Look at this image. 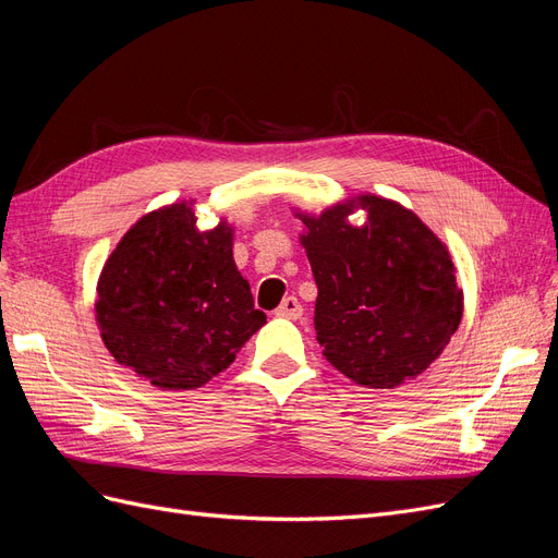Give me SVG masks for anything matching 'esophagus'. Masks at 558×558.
<instances>
[{
  "label": "esophagus",
  "mask_w": 558,
  "mask_h": 558,
  "mask_svg": "<svg viewBox=\"0 0 558 558\" xmlns=\"http://www.w3.org/2000/svg\"><path fill=\"white\" fill-rule=\"evenodd\" d=\"M277 316H283V318H300V316H302L300 300L293 298V295L286 298V300L281 302V305L277 307Z\"/></svg>",
  "instance_id": "34e87169"
}]
</instances>
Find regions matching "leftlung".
Here are the masks:
<instances>
[{
	"mask_svg": "<svg viewBox=\"0 0 558 558\" xmlns=\"http://www.w3.org/2000/svg\"><path fill=\"white\" fill-rule=\"evenodd\" d=\"M359 204L365 227L345 216ZM316 281L314 328L326 361L351 381L396 388L440 356L463 316L447 246L398 202L361 195L302 216Z\"/></svg>",
	"mask_w": 558,
	"mask_h": 558,
	"instance_id": "1",
	"label": "left lung"
}]
</instances>
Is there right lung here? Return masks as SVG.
Masks as SVG:
<instances>
[{
	"label": "right lung",
	"mask_w": 558,
	"mask_h": 558,
	"mask_svg": "<svg viewBox=\"0 0 558 558\" xmlns=\"http://www.w3.org/2000/svg\"><path fill=\"white\" fill-rule=\"evenodd\" d=\"M195 223L185 202L146 214L97 281L95 314L111 356L165 391L223 373L267 320L232 260V228Z\"/></svg>",
	"instance_id": "right-lung-1"
}]
</instances>
